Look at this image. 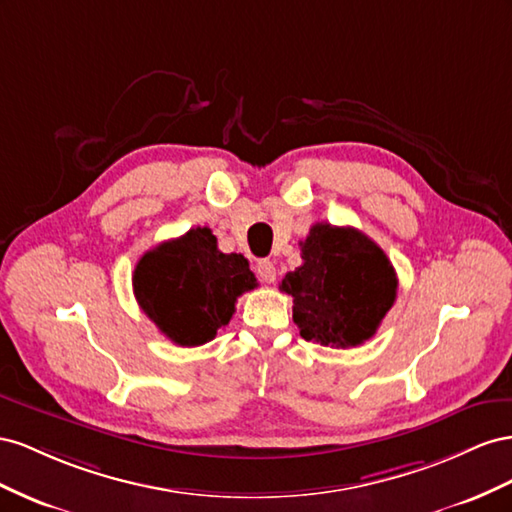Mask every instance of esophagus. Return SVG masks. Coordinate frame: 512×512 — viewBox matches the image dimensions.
I'll use <instances>...</instances> for the list:
<instances>
[{"label": "esophagus", "instance_id": "esophagus-1", "mask_svg": "<svg viewBox=\"0 0 512 512\" xmlns=\"http://www.w3.org/2000/svg\"><path fill=\"white\" fill-rule=\"evenodd\" d=\"M257 274L264 283H274L276 281V268L270 259H261L257 264Z\"/></svg>", "mask_w": 512, "mask_h": 512}]
</instances>
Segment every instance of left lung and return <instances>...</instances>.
Returning <instances> with one entry per match:
<instances>
[{"instance_id":"obj_1","label":"left lung","mask_w":512,"mask_h":512,"mask_svg":"<svg viewBox=\"0 0 512 512\" xmlns=\"http://www.w3.org/2000/svg\"><path fill=\"white\" fill-rule=\"evenodd\" d=\"M300 251L302 266L281 283L300 337L343 349L369 341L397 300L386 253L362 231L330 223H315Z\"/></svg>"}]
</instances>
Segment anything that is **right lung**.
I'll use <instances>...</instances> for the list:
<instances>
[{
  "instance_id": "1",
  "label": "right lung",
  "mask_w": 512,
  "mask_h": 512,
  "mask_svg": "<svg viewBox=\"0 0 512 512\" xmlns=\"http://www.w3.org/2000/svg\"><path fill=\"white\" fill-rule=\"evenodd\" d=\"M133 287L143 313L167 339L195 347L229 324L238 298L255 289L257 279L242 255L221 253L212 231L195 227L145 253Z\"/></svg>"
}]
</instances>
